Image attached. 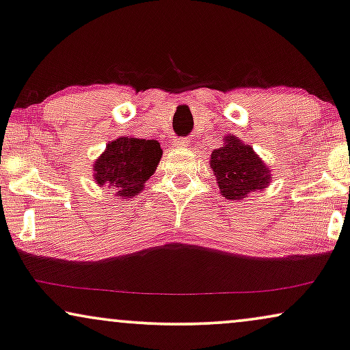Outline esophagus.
Returning a JSON list of instances; mask_svg holds the SVG:
<instances>
[{"label":"esophagus","mask_w":350,"mask_h":350,"mask_svg":"<svg viewBox=\"0 0 350 350\" xmlns=\"http://www.w3.org/2000/svg\"><path fill=\"white\" fill-rule=\"evenodd\" d=\"M176 147H187V140H174Z\"/></svg>","instance_id":"obj_1"}]
</instances>
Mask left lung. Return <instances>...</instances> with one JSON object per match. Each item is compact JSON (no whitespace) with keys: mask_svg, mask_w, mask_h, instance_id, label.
Instances as JSON below:
<instances>
[{"mask_svg":"<svg viewBox=\"0 0 350 350\" xmlns=\"http://www.w3.org/2000/svg\"><path fill=\"white\" fill-rule=\"evenodd\" d=\"M210 167L218 180L221 196L229 200H241L250 192L263 190L271 180V171L250 145L237 137H224L223 147L211 152Z\"/></svg>","mask_w":350,"mask_h":350,"instance_id":"8db88e82","label":"left lung"}]
</instances>
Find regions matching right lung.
I'll return each instance as SVG.
<instances>
[{
    "label": "right lung",
    "mask_w": 350,
    "mask_h": 350,
    "mask_svg": "<svg viewBox=\"0 0 350 350\" xmlns=\"http://www.w3.org/2000/svg\"><path fill=\"white\" fill-rule=\"evenodd\" d=\"M163 150L157 140L119 137L106 145L94 165V179L100 187L113 189L119 198H132L142 192L157 170Z\"/></svg>",
    "instance_id": "1"
}]
</instances>
